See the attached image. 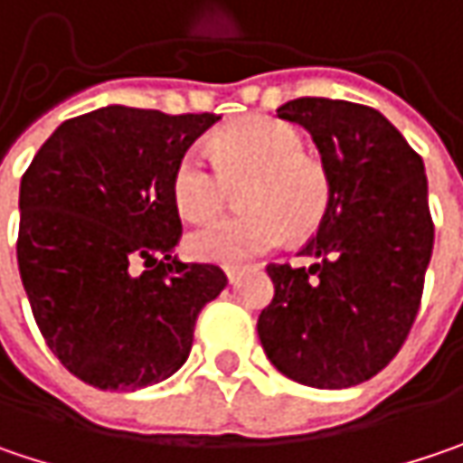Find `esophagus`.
<instances>
[{
    "label": "esophagus",
    "mask_w": 463,
    "mask_h": 463,
    "mask_svg": "<svg viewBox=\"0 0 463 463\" xmlns=\"http://www.w3.org/2000/svg\"><path fill=\"white\" fill-rule=\"evenodd\" d=\"M225 275H228V283H235V280L241 278V267H228Z\"/></svg>",
    "instance_id": "esophagus-1"
}]
</instances>
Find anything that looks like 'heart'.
<instances>
[{
	"mask_svg": "<svg viewBox=\"0 0 463 463\" xmlns=\"http://www.w3.org/2000/svg\"><path fill=\"white\" fill-rule=\"evenodd\" d=\"M217 170L204 151L188 149L173 173V202L185 220L217 214L228 185H240L243 212L220 217L188 235L191 257L235 267L275 249L288 232L304 238L314 232L333 199L325 165L307 154V138L296 125L254 115L222 128L212 138Z\"/></svg>",
	"mask_w": 463,
	"mask_h": 463,
	"instance_id": "1",
	"label": "heart"
}]
</instances>
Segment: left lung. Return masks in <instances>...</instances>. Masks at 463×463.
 Listing matches in <instances>:
<instances>
[{
	"label": "left lung",
	"instance_id": "obj_1",
	"mask_svg": "<svg viewBox=\"0 0 463 463\" xmlns=\"http://www.w3.org/2000/svg\"><path fill=\"white\" fill-rule=\"evenodd\" d=\"M278 118L309 130L333 199L301 251L312 267H267L275 298L257 333L278 372L340 391L388 367L414 325L435 238L424 162L364 104L304 96Z\"/></svg>",
	"mask_w": 463,
	"mask_h": 463
}]
</instances>
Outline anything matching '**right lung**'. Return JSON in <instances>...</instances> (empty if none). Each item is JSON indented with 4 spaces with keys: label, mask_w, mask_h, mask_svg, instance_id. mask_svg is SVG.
Returning <instances> with one entry per match:
<instances>
[{
    "label": "right lung",
    "mask_w": 463,
    "mask_h": 463,
    "mask_svg": "<svg viewBox=\"0 0 463 463\" xmlns=\"http://www.w3.org/2000/svg\"><path fill=\"white\" fill-rule=\"evenodd\" d=\"M123 104L60 125L20 180L17 267L46 345L78 380L138 391L185 364L228 278L173 254V173L217 123Z\"/></svg>",
    "instance_id": "add662e5"
}]
</instances>
